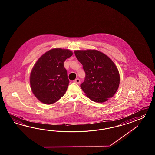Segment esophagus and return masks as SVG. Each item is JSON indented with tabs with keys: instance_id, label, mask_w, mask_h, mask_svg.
<instances>
[{
	"instance_id": "obj_1",
	"label": "esophagus",
	"mask_w": 155,
	"mask_h": 155,
	"mask_svg": "<svg viewBox=\"0 0 155 155\" xmlns=\"http://www.w3.org/2000/svg\"><path fill=\"white\" fill-rule=\"evenodd\" d=\"M74 82H75V83H77V84H79L80 82V80L79 79H76L74 80Z\"/></svg>"
}]
</instances>
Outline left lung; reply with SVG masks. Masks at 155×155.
Returning <instances> with one entry per match:
<instances>
[{"instance_id": "obj_1", "label": "left lung", "mask_w": 155, "mask_h": 155, "mask_svg": "<svg viewBox=\"0 0 155 155\" xmlns=\"http://www.w3.org/2000/svg\"><path fill=\"white\" fill-rule=\"evenodd\" d=\"M74 53L85 72L80 87L86 96L98 103L113 97L119 88L120 77L112 60L96 50H75Z\"/></svg>"}]
</instances>
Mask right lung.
I'll list each match as a JSON object with an SVG mask.
<instances>
[{
	"label": "right lung",
	"instance_id": "right-lung-1",
	"mask_svg": "<svg viewBox=\"0 0 155 155\" xmlns=\"http://www.w3.org/2000/svg\"><path fill=\"white\" fill-rule=\"evenodd\" d=\"M73 54L69 49L54 48L44 53L34 64L30 84L33 94L40 102L52 104L64 95L69 80L64 63Z\"/></svg>",
	"mask_w": 155,
	"mask_h": 155
}]
</instances>
